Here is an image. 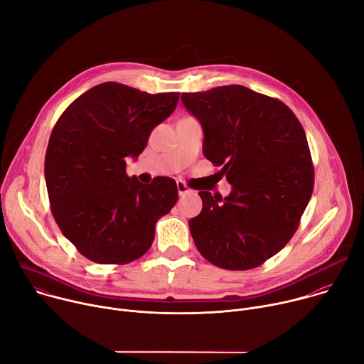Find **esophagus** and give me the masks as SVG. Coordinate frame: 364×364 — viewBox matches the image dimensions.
Returning <instances> with one entry per match:
<instances>
[{"mask_svg": "<svg viewBox=\"0 0 364 364\" xmlns=\"http://www.w3.org/2000/svg\"><path fill=\"white\" fill-rule=\"evenodd\" d=\"M177 190H178V194H180V196H184V194L193 191V190H191L186 183H183V181H177Z\"/></svg>", "mask_w": 364, "mask_h": 364, "instance_id": "obj_1", "label": "esophagus"}]
</instances>
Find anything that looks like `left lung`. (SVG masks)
I'll return each instance as SVG.
<instances>
[{
    "label": "left lung",
    "instance_id": "obj_1",
    "mask_svg": "<svg viewBox=\"0 0 364 364\" xmlns=\"http://www.w3.org/2000/svg\"><path fill=\"white\" fill-rule=\"evenodd\" d=\"M181 100L203 127L204 157L232 184L225 198L198 191L193 240L219 268L262 265L291 240L313 194L304 128L284 102L240 85L183 93Z\"/></svg>",
    "mask_w": 364,
    "mask_h": 364
}]
</instances>
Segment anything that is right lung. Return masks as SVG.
<instances>
[{"instance_id":"right-lung-1","label":"right lung","mask_w":364,"mask_h":364,"mask_svg":"<svg viewBox=\"0 0 364 364\" xmlns=\"http://www.w3.org/2000/svg\"><path fill=\"white\" fill-rule=\"evenodd\" d=\"M178 96L105 82L73 100L51 131L44 160L50 209L89 261L124 265L141 257L152 245L155 223L177 203L173 178L142 184L128 177L127 157L144 151Z\"/></svg>"}]
</instances>
